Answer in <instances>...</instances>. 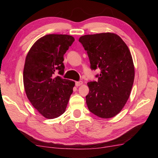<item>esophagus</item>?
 <instances>
[{
	"label": "esophagus",
	"instance_id": "34e87169",
	"mask_svg": "<svg viewBox=\"0 0 158 158\" xmlns=\"http://www.w3.org/2000/svg\"><path fill=\"white\" fill-rule=\"evenodd\" d=\"M83 84V81H76L75 82V85L76 86H79V85H81Z\"/></svg>",
	"mask_w": 158,
	"mask_h": 158
}]
</instances>
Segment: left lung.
Segmentation results:
<instances>
[{
    "mask_svg": "<svg viewBox=\"0 0 158 158\" xmlns=\"http://www.w3.org/2000/svg\"><path fill=\"white\" fill-rule=\"evenodd\" d=\"M87 52L90 68L100 69L98 81L88 82L85 96L89 111L102 118L116 116L122 110L135 79L132 55L126 44L116 34L103 33L80 37Z\"/></svg>",
    "mask_w": 158,
    "mask_h": 158,
    "instance_id": "8db88e82",
    "label": "left lung"
}]
</instances>
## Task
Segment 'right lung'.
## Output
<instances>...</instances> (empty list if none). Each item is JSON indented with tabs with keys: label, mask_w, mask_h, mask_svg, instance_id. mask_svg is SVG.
Returning a JSON list of instances; mask_svg holds the SVG:
<instances>
[{
	"label": "right lung",
	"mask_w": 158,
	"mask_h": 158,
	"mask_svg": "<svg viewBox=\"0 0 158 158\" xmlns=\"http://www.w3.org/2000/svg\"><path fill=\"white\" fill-rule=\"evenodd\" d=\"M74 41L68 35H47L32 46L26 57L23 80L27 98L44 117L55 118L65 111L75 83L63 75V56Z\"/></svg>",
	"instance_id": "obj_1"
}]
</instances>
